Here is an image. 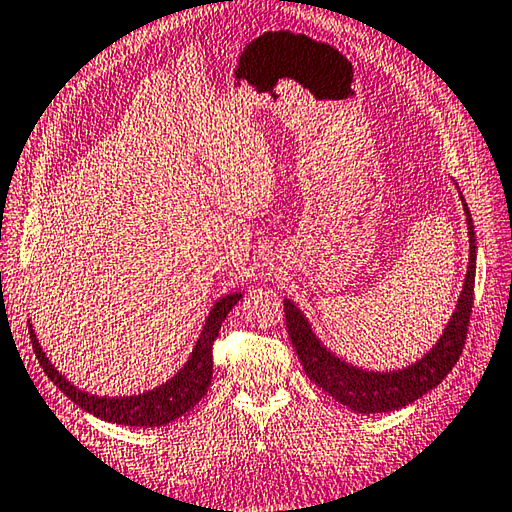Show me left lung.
Masks as SVG:
<instances>
[{
  "label": "left lung",
  "instance_id": "1",
  "mask_svg": "<svg viewBox=\"0 0 512 512\" xmlns=\"http://www.w3.org/2000/svg\"><path fill=\"white\" fill-rule=\"evenodd\" d=\"M462 199L466 224H468V266L462 293L457 297L453 315H450L446 328L442 330L433 348L404 368L395 370H370L355 364H348L346 359L335 355L319 335L315 333L308 317L295 306V302L284 299V313L288 337L297 350L299 362H302L308 379L326 390L330 397H335L339 404L362 415L388 413L399 410L415 399L426 395L428 390L442 384V379L453 370L466 342V330L473 313V290H475V266H477V239L473 217L464 195Z\"/></svg>",
  "mask_w": 512,
  "mask_h": 512
}]
</instances>
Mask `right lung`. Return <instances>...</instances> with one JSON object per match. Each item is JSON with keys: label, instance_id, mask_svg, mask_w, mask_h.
Returning a JSON list of instances; mask_svg holds the SVG:
<instances>
[{"label": "right lung", "instance_id": "obj_1", "mask_svg": "<svg viewBox=\"0 0 512 512\" xmlns=\"http://www.w3.org/2000/svg\"><path fill=\"white\" fill-rule=\"evenodd\" d=\"M242 295V290H233V293L219 297L213 308H210L202 333H199L193 350H190L186 364L179 368L173 377L166 379L164 384L137 395L102 397L86 393V390L75 386L73 382H68V379L53 366V362H50L44 353L42 342L37 339L33 324L28 322L30 342H33L35 355L39 359V364H42L44 373L50 377V382L62 390L70 402L82 406L86 413L104 419V422L122 426H166L170 422H175L177 417L188 413V410L208 393L210 379H213V353H210V348H213V342L219 335V328H222L226 315L233 310L239 299H242Z\"/></svg>", "mask_w": 512, "mask_h": 512}]
</instances>
